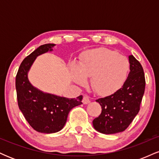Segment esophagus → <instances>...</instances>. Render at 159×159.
<instances>
[{
  "label": "esophagus",
  "instance_id": "34e87169",
  "mask_svg": "<svg viewBox=\"0 0 159 159\" xmlns=\"http://www.w3.org/2000/svg\"><path fill=\"white\" fill-rule=\"evenodd\" d=\"M90 98H89V96H84L83 100H82V102H83V104H88L90 103Z\"/></svg>",
  "mask_w": 159,
  "mask_h": 159
}]
</instances>
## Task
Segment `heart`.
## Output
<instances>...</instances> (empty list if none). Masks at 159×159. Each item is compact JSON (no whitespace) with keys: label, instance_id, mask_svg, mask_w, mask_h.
I'll list each match as a JSON object with an SVG mask.
<instances>
[{"label":"heart","instance_id":"obj_1","mask_svg":"<svg viewBox=\"0 0 159 159\" xmlns=\"http://www.w3.org/2000/svg\"><path fill=\"white\" fill-rule=\"evenodd\" d=\"M129 63L127 58L107 48H98L85 53L79 64L72 66L74 81L79 85L90 78V87L99 96L113 94L127 77Z\"/></svg>","mask_w":159,"mask_h":159}]
</instances>
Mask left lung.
<instances>
[{
	"label": "left lung",
	"instance_id": "1",
	"mask_svg": "<svg viewBox=\"0 0 159 159\" xmlns=\"http://www.w3.org/2000/svg\"><path fill=\"white\" fill-rule=\"evenodd\" d=\"M128 78L120 90L111 96L98 98L102 113L93 121L94 129L105 134L125 131L140 111L145 90L143 67L133 55L129 56Z\"/></svg>",
	"mask_w": 159,
	"mask_h": 159
}]
</instances>
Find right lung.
<instances>
[{"mask_svg":"<svg viewBox=\"0 0 159 159\" xmlns=\"http://www.w3.org/2000/svg\"><path fill=\"white\" fill-rule=\"evenodd\" d=\"M55 44L40 45L24 59L16 77L18 105L24 116L34 130L41 133H55L64 127L69 111L81 105L83 96L69 98L44 93L34 87L28 79V72L41 54L52 52Z\"/></svg>","mask_w":159,"mask_h":159,"instance_id":"add662e5","label":"right lung"}]
</instances>
